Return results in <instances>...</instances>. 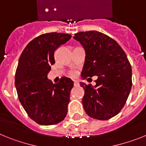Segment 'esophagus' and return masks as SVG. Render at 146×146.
I'll return each mask as SVG.
<instances>
[{"label": "esophagus", "instance_id": "obj_1", "mask_svg": "<svg viewBox=\"0 0 146 146\" xmlns=\"http://www.w3.org/2000/svg\"><path fill=\"white\" fill-rule=\"evenodd\" d=\"M73 84H74V86H78L79 84H78V82L76 80H74L73 81Z\"/></svg>", "mask_w": 146, "mask_h": 146}]
</instances>
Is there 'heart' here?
Returning <instances> with one entry per match:
<instances>
[{
	"mask_svg": "<svg viewBox=\"0 0 146 146\" xmlns=\"http://www.w3.org/2000/svg\"><path fill=\"white\" fill-rule=\"evenodd\" d=\"M70 75H71V76H75V75H76V73H75V72H72V73H70Z\"/></svg>",
	"mask_w": 146,
	"mask_h": 146,
	"instance_id": "1",
	"label": "heart"
}]
</instances>
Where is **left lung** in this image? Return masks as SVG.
Returning <instances> with one entry per match:
<instances>
[{
  "label": "left lung",
  "instance_id": "obj_1",
  "mask_svg": "<svg viewBox=\"0 0 146 146\" xmlns=\"http://www.w3.org/2000/svg\"><path fill=\"white\" fill-rule=\"evenodd\" d=\"M73 38L85 50L82 78L98 77L94 87L80 82L84 90V111L97 120L111 118L122 110L132 86L131 67L126 54L117 42L99 31L78 32Z\"/></svg>",
  "mask_w": 146,
  "mask_h": 146
}]
</instances>
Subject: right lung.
<instances>
[{"instance_id":"obj_1","label":"right lung","mask_w":146,"mask_h":146,"mask_svg":"<svg viewBox=\"0 0 146 146\" xmlns=\"http://www.w3.org/2000/svg\"><path fill=\"white\" fill-rule=\"evenodd\" d=\"M70 38V35L56 32L40 35L26 45L19 59L15 73L17 96L30 118L40 125L58 123L68 113L73 82L62 77L53 84L48 74L55 63V50Z\"/></svg>"}]
</instances>
